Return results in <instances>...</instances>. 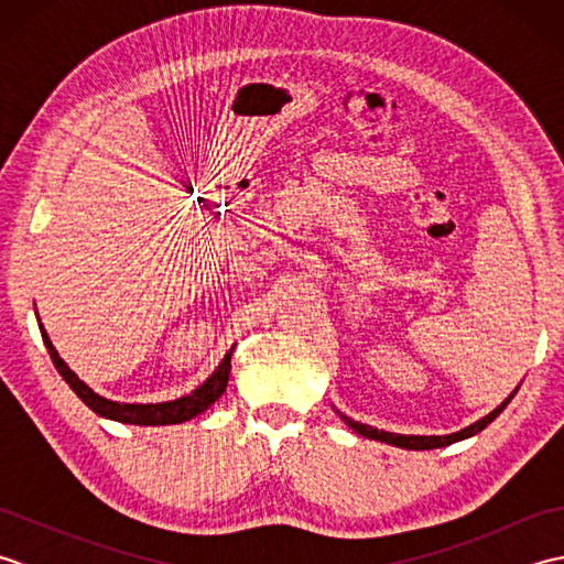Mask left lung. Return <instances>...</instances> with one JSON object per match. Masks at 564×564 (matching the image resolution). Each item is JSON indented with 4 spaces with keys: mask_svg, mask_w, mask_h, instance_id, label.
Masks as SVG:
<instances>
[{
    "mask_svg": "<svg viewBox=\"0 0 564 564\" xmlns=\"http://www.w3.org/2000/svg\"><path fill=\"white\" fill-rule=\"evenodd\" d=\"M517 390H519V386H517ZM517 390H513L509 398L501 402L497 410H492L489 412L487 416H482V419H477L475 424H470V426H465V429H460V431H455V434H446V436H406V434H392V431H378V429H373V426H368V424H361V422H354L351 416H346V414H341L339 412V416H341V422L349 426V429H354L356 434H361L364 438H370V441H382V443H388V446H398V448H406V451H431V448H441V446H451V443H455V441H463V438H470V436H475L477 431H482L487 424H492L495 419L505 412V406L511 402V398L513 394H517Z\"/></svg>",
    "mask_w": 564,
    "mask_h": 564,
    "instance_id": "left-lung-1",
    "label": "left lung"
}]
</instances>
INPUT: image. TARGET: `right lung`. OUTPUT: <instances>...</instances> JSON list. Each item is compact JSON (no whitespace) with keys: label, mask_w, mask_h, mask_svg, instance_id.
<instances>
[{"label":"right lung","mask_w":564,"mask_h":564,"mask_svg":"<svg viewBox=\"0 0 564 564\" xmlns=\"http://www.w3.org/2000/svg\"><path fill=\"white\" fill-rule=\"evenodd\" d=\"M39 327H41V337H43L45 349H47V354H51L57 373L63 376V380L67 382L72 390H75L77 398L84 404H87L91 412H97L104 419H113V422H121V424L166 426V424L188 422V419L203 414L210 404L218 402L220 394L227 388V380H230V368H232L230 358H232L235 346L223 356V361L218 364V368H215L213 373L206 380H203L196 390H191L188 394H184V398L170 400V402H148V404H142V402H116V400L104 398V394H99V392H94L87 386V382L79 380L75 370H72L63 361V358H59V354L55 351V346H53L51 337H47V332L43 329L41 319H39Z\"/></svg>","instance_id":"add662e5"}]
</instances>
